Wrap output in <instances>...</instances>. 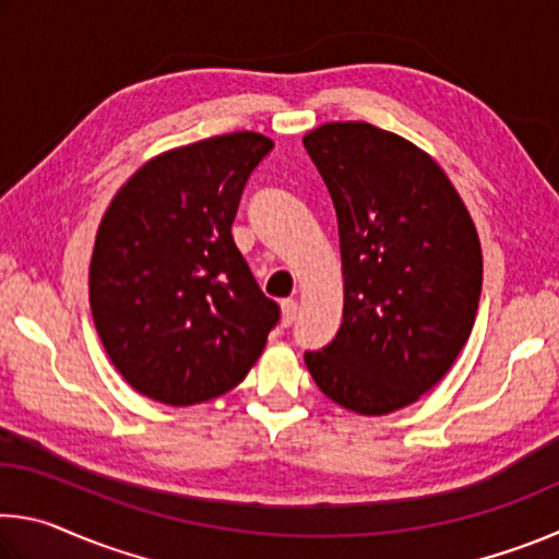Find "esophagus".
I'll return each mask as SVG.
<instances>
[{"instance_id": "esophagus-1", "label": "esophagus", "mask_w": 559, "mask_h": 559, "mask_svg": "<svg viewBox=\"0 0 559 559\" xmlns=\"http://www.w3.org/2000/svg\"><path fill=\"white\" fill-rule=\"evenodd\" d=\"M296 316H298V302L296 300H283L281 302V325L283 328H290L296 323Z\"/></svg>"}]
</instances>
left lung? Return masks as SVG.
Returning <instances> with one entry per match:
<instances>
[{
  "label": "left lung",
  "mask_w": 559,
  "mask_h": 559,
  "mask_svg": "<svg viewBox=\"0 0 559 559\" xmlns=\"http://www.w3.org/2000/svg\"><path fill=\"white\" fill-rule=\"evenodd\" d=\"M333 197L345 308L335 337L306 349L325 396L377 416L419 400L476 320L484 259L443 169L370 122H328L302 138Z\"/></svg>",
  "instance_id": "obj_1"
}]
</instances>
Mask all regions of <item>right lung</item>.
I'll return each mask as SVG.
<instances>
[{
    "label": "right lung",
    "mask_w": 559,
    "mask_h": 559,
    "mask_svg": "<svg viewBox=\"0 0 559 559\" xmlns=\"http://www.w3.org/2000/svg\"><path fill=\"white\" fill-rule=\"evenodd\" d=\"M273 150L231 132L169 150L110 202L91 261V310L132 390L173 406L234 390L281 320L236 249L246 182Z\"/></svg>",
    "instance_id": "obj_1"
}]
</instances>
